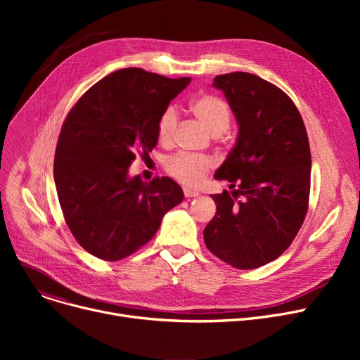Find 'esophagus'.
Here are the masks:
<instances>
[{
  "label": "esophagus",
  "mask_w": 360,
  "mask_h": 360,
  "mask_svg": "<svg viewBox=\"0 0 360 360\" xmlns=\"http://www.w3.org/2000/svg\"><path fill=\"white\" fill-rule=\"evenodd\" d=\"M184 195L186 198H194V197H198L200 193L195 190H191V188H184Z\"/></svg>",
  "instance_id": "1"
}]
</instances>
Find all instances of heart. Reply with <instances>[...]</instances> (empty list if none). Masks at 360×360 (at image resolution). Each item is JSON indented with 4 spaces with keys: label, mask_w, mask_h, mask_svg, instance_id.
I'll return each instance as SVG.
<instances>
[{
    "label": "heart",
    "mask_w": 360,
    "mask_h": 360,
    "mask_svg": "<svg viewBox=\"0 0 360 360\" xmlns=\"http://www.w3.org/2000/svg\"><path fill=\"white\" fill-rule=\"evenodd\" d=\"M190 110L204 128L213 136H221L229 129L232 110L228 102L213 94H201L190 103ZM178 125V113L174 106H167L158 120L156 132L162 144H169L174 139ZM214 166V160L209 156L190 153H178L166 162V170L185 185H200L209 170Z\"/></svg>",
    "instance_id": "1"
}]
</instances>
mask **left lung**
Here are the masks:
<instances>
[{
    "label": "left lung",
    "mask_w": 360,
    "mask_h": 360,
    "mask_svg": "<svg viewBox=\"0 0 360 360\" xmlns=\"http://www.w3.org/2000/svg\"><path fill=\"white\" fill-rule=\"evenodd\" d=\"M238 137L214 178L229 190L213 194L216 216L204 242L217 258L254 270L285 252L307 216L311 150L304 121L277 86L250 72L217 75Z\"/></svg>",
    "instance_id": "1"
}]
</instances>
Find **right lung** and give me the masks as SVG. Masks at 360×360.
<instances>
[{
  "label": "right lung",
  "mask_w": 360,
  "mask_h": 360,
  "mask_svg": "<svg viewBox=\"0 0 360 360\" xmlns=\"http://www.w3.org/2000/svg\"><path fill=\"white\" fill-rule=\"evenodd\" d=\"M190 82L122 68L91 86L67 115L53 181L71 233L91 255L118 261L134 254L184 200L174 179L144 182L128 169L137 151L155 148L160 113Z\"/></svg>",
  "instance_id": "right-lung-1"
}]
</instances>
